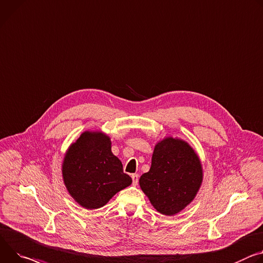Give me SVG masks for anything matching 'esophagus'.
I'll return each mask as SVG.
<instances>
[{
	"label": "esophagus",
	"mask_w": 263,
	"mask_h": 263,
	"mask_svg": "<svg viewBox=\"0 0 263 263\" xmlns=\"http://www.w3.org/2000/svg\"><path fill=\"white\" fill-rule=\"evenodd\" d=\"M131 177H132V180H133V184L136 185L138 183V174H132Z\"/></svg>",
	"instance_id": "esophagus-1"
}]
</instances>
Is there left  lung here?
Listing matches in <instances>:
<instances>
[{
  "label": "left lung",
  "mask_w": 263,
  "mask_h": 263,
  "mask_svg": "<svg viewBox=\"0 0 263 263\" xmlns=\"http://www.w3.org/2000/svg\"><path fill=\"white\" fill-rule=\"evenodd\" d=\"M202 179L195 150L185 140L168 136L155 145L151 168L140 176L139 185L157 212L173 216L193 201Z\"/></svg>",
  "instance_id": "8db88e82"
}]
</instances>
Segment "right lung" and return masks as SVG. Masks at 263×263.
<instances>
[{
  "instance_id": "add662e5",
  "label": "right lung",
  "mask_w": 263,
  "mask_h": 263,
  "mask_svg": "<svg viewBox=\"0 0 263 263\" xmlns=\"http://www.w3.org/2000/svg\"><path fill=\"white\" fill-rule=\"evenodd\" d=\"M62 174L70 196L87 210L104 206L132 183L111 151L110 137L102 131H85L69 146Z\"/></svg>"
}]
</instances>
